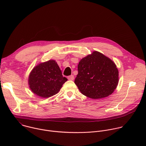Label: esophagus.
Segmentation results:
<instances>
[{"instance_id":"34e87169","label":"esophagus","mask_w":146,"mask_h":146,"mask_svg":"<svg viewBox=\"0 0 146 146\" xmlns=\"http://www.w3.org/2000/svg\"><path fill=\"white\" fill-rule=\"evenodd\" d=\"M68 80H74V76L73 75H71V76H68Z\"/></svg>"}]
</instances>
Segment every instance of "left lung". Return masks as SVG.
Masks as SVG:
<instances>
[{
    "label": "left lung",
    "instance_id": "obj_1",
    "mask_svg": "<svg viewBox=\"0 0 146 146\" xmlns=\"http://www.w3.org/2000/svg\"><path fill=\"white\" fill-rule=\"evenodd\" d=\"M118 80V70L114 62L94 51L79 62L74 83L82 94L98 99L113 94Z\"/></svg>",
    "mask_w": 146,
    "mask_h": 146
}]
</instances>
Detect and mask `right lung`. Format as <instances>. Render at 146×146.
<instances>
[{
    "instance_id": "right-lung-1",
    "label": "right lung",
    "mask_w": 146,
    "mask_h": 146,
    "mask_svg": "<svg viewBox=\"0 0 146 146\" xmlns=\"http://www.w3.org/2000/svg\"><path fill=\"white\" fill-rule=\"evenodd\" d=\"M67 80L56 62L50 59L33 68L29 75L28 85L34 94L47 98L56 94Z\"/></svg>"
}]
</instances>
